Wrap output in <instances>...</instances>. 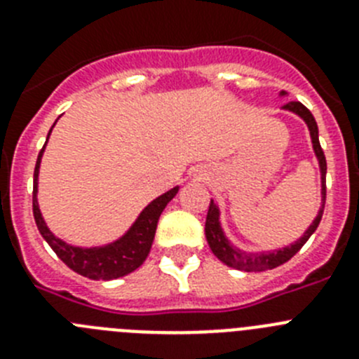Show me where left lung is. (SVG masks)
<instances>
[{
  "instance_id": "8db88e82",
  "label": "left lung",
  "mask_w": 359,
  "mask_h": 359,
  "mask_svg": "<svg viewBox=\"0 0 359 359\" xmlns=\"http://www.w3.org/2000/svg\"><path fill=\"white\" fill-rule=\"evenodd\" d=\"M280 95H286L282 91ZM286 111H291L294 115H298L304 122L307 123V129H309L311 142H313V151H315L316 158H318L320 172H322V208L318 210V215L315 217V221L309 224L304 236L300 239H297L294 243H291L290 246H284L280 250H273V252H261V253H246L243 250L231 246L230 241L224 236L221 223H219V208L214 203V199L210 201V207H208L207 214V223H205V236H207L208 246H210L212 253L217 257L219 261L224 262L230 268L241 269V271H266V269H273L277 266L284 264L302 248L304 244L307 243L315 230L318 228L320 221H322L323 214V205H325V172H327V161H325V154H323L322 147H320L318 140V126H316L315 116L311 115V111L304 106L302 102H287L286 106H282Z\"/></svg>"
}]
</instances>
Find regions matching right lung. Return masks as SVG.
Listing matches in <instances>:
<instances>
[{
    "instance_id": "add662e5",
    "label": "right lung",
    "mask_w": 359,
    "mask_h": 359,
    "mask_svg": "<svg viewBox=\"0 0 359 359\" xmlns=\"http://www.w3.org/2000/svg\"><path fill=\"white\" fill-rule=\"evenodd\" d=\"M52 129H50V133H52ZM46 142H48V138H46ZM44 147H46V144L43 145L39 156H37L36 170H34V198H32L34 219H36L37 230L43 236V239L52 246L57 257L69 269H73L75 273L82 275V277L91 278V280H100V278L102 280H113V278H120L123 275L135 271L136 268H140L145 259H147L149 252H151L154 233H156L158 219H160L163 208L167 207V203L177 194L180 187H174L169 192H165L160 198L149 203L147 207L140 212V215L136 217L133 226L120 239L113 241L109 244H104V246H93V248L72 246V244L65 243L62 239L53 236L50 228L46 226V223H44L43 214L39 210L37 182H39V167Z\"/></svg>"
}]
</instances>
